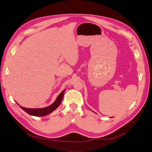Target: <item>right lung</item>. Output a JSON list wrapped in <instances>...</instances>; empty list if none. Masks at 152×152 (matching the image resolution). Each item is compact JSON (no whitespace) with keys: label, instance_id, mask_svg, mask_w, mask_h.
<instances>
[{"label":"right lung","instance_id":"add662e5","mask_svg":"<svg viewBox=\"0 0 152 152\" xmlns=\"http://www.w3.org/2000/svg\"><path fill=\"white\" fill-rule=\"evenodd\" d=\"M65 89L63 90L61 93L59 94V96L56 98V99L55 100V102L51 104L50 105L48 106L47 107L42 108H28L23 107L20 105V107L22 110H23L25 112L28 113L30 115L36 116V117H42L47 115L53 112L54 110H56L59 105L61 103V101L63 98V94L65 93Z\"/></svg>","mask_w":152,"mask_h":152}]
</instances>
